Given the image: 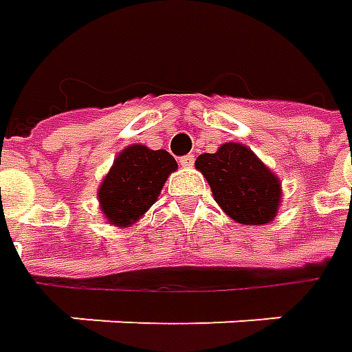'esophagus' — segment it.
I'll return each instance as SVG.
<instances>
[{
  "label": "esophagus",
  "mask_w": 352,
  "mask_h": 352,
  "mask_svg": "<svg viewBox=\"0 0 352 352\" xmlns=\"http://www.w3.org/2000/svg\"><path fill=\"white\" fill-rule=\"evenodd\" d=\"M194 160H196L194 155H186L180 158V164H182L184 168H192V166H194Z\"/></svg>",
  "instance_id": "obj_1"
}]
</instances>
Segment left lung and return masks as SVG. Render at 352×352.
Instances as JSON below:
<instances>
[{"instance_id":"left-lung-1","label":"left lung","mask_w":352,"mask_h":352,"mask_svg":"<svg viewBox=\"0 0 352 352\" xmlns=\"http://www.w3.org/2000/svg\"><path fill=\"white\" fill-rule=\"evenodd\" d=\"M196 168L206 176L215 201L239 223H270L278 213L282 188L278 176L250 148L225 142L217 153L197 156Z\"/></svg>"}]
</instances>
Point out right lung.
Returning a JSON list of instances; mask_svg holds the SVG:
<instances>
[{"mask_svg":"<svg viewBox=\"0 0 352 352\" xmlns=\"http://www.w3.org/2000/svg\"><path fill=\"white\" fill-rule=\"evenodd\" d=\"M176 168L174 156L166 151H153L144 144L123 148L98 190L105 219L116 227L137 223Z\"/></svg>","mask_w":352,"mask_h":352,"instance_id":"obj_1","label":"right lung"}]
</instances>
